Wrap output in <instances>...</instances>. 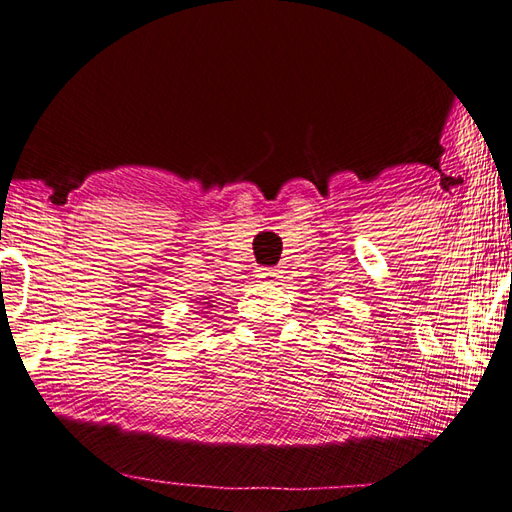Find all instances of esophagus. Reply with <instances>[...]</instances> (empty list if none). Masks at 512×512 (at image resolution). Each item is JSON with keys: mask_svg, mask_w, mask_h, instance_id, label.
I'll use <instances>...</instances> for the list:
<instances>
[{"mask_svg": "<svg viewBox=\"0 0 512 512\" xmlns=\"http://www.w3.org/2000/svg\"><path fill=\"white\" fill-rule=\"evenodd\" d=\"M281 274L283 272H279V270H263L258 279H261L265 285H272V283H279L281 281Z\"/></svg>", "mask_w": 512, "mask_h": 512, "instance_id": "1", "label": "esophagus"}]
</instances>
